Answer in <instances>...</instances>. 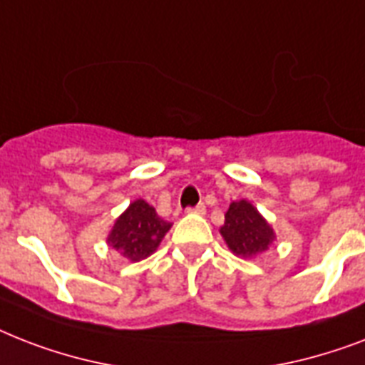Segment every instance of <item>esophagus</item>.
I'll return each instance as SVG.
<instances>
[{
	"label": "esophagus",
	"mask_w": 365,
	"mask_h": 365,
	"mask_svg": "<svg viewBox=\"0 0 365 365\" xmlns=\"http://www.w3.org/2000/svg\"><path fill=\"white\" fill-rule=\"evenodd\" d=\"M185 212H189V214H205V212H206V206H205V205L189 206V208H185Z\"/></svg>",
	"instance_id": "obj_1"
}]
</instances>
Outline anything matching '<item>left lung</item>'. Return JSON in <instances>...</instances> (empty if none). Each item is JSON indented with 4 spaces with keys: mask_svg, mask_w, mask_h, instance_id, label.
<instances>
[{
    "mask_svg": "<svg viewBox=\"0 0 365 365\" xmlns=\"http://www.w3.org/2000/svg\"><path fill=\"white\" fill-rule=\"evenodd\" d=\"M231 252L240 257H254L269 250L274 240L271 225L248 200L231 202L225 212V223L220 229Z\"/></svg>",
    "mask_w": 365,
    "mask_h": 365,
    "instance_id": "left-lung-1",
    "label": "left lung"
}]
</instances>
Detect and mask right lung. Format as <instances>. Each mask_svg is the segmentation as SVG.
Masks as SVG:
<instances>
[{"instance_id":"obj_1","label":"right lung","mask_w":365,"mask_h":365,"mask_svg":"<svg viewBox=\"0 0 365 365\" xmlns=\"http://www.w3.org/2000/svg\"><path fill=\"white\" fill-rule=\"evenodd\" d=\"M172 227V223L157 216L153 206L145 200H134L111 229L108 244L132 261L148 257Z\"/></svg>"}]
</instances>
